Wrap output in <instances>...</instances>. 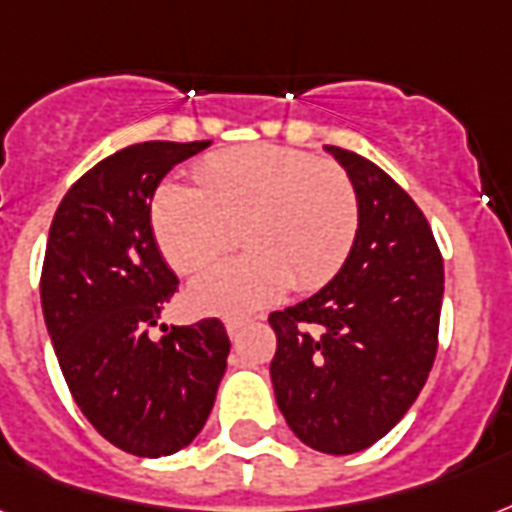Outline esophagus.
<instances>
[{
	"label": "esophagus",
	"instance_id": "esophagus-1",
	"mask_svg": "<svg viewBox=\"0 0 512 512\" xmlns=\"http://www.w3.org/2000/svg\"><path fill=\"white\" fill-rule=\"evenodd\" d=\"M225 330H228L230 341H233V338H239L241 322H239V319H228V322H225Z\"/></svg>",
	"mask_w": 512,
	"mask_h": 512
}]
</instances>
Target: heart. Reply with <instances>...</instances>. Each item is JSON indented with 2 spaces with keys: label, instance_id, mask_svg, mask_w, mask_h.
Listing matches in <instances>:
<instances>
[{
  "label": "heart",
  "instance_id": "1",
  "mask_svg": "<svg viewBox=\"0 0 512 512\" xmlns=\"http://www.w3.org/2000/svg\"><path fill=\"white\" fill-rule=\"evenodd\" d=\"M198 187L166 182L150 220L163 257L193 273L247 241L249 252L201 273L187 303L201 314L239 317L271 306L292 284L314 290L349 255L360 201L335 163L290 147H247L206 158Z\"/></svg>",
  "mask_w": 512,
  "mask_h": 512
}]
</instances>
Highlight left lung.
<instances>
[{
    "mask_svg": "<svg viewBox=\"0 0 512 512\" xmlns=\"http://www.w3.org/2000/svg\"><path fill=\"white\" fill-rule=\"evenodd\" d=\"M349 174L360 225L341 271L273 311L271 384L284 421L322 454H357L403 419L438 351L443 260L411 195L376 163L325 144Z\"/></svg>",
    "mask_w": 512,
    "mask_h": 512,
    "instance_id": "8db88e82",
    "label": "left lung"
}]
</instances>
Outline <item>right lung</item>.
<instances>
[{
	"mask_svg": "<svg viewBox=\"0 0 512 512\" xmlns=\"http://www.w3.org/2000/svg\"><path fill=\"white\" fill-rule=\"evenodd\" d=\"M206 147L142 142L96 163L64 195L45 249L42 314L74 403L101 438L144 459L193 443L228 368L220 319L147 335L179 284L152 236V195Z\"/></svg>",
	"mask_w": 512,
	"mask_h": 512,
	"instance_id": "right-lung-1",
	"label": "right lung"
}]
</instances>
